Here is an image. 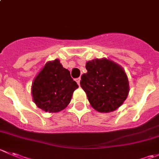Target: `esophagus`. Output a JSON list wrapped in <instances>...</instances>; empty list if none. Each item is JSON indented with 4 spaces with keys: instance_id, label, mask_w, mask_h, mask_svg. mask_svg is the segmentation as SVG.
<instances>
[{
    "instance_id": "1",
    "label": "esophagus",
    "mask_w": 159,
    "mask_h": 159,
    "mask_svg": "<svg viewBox=\"0 0 159 159\" xmlns=\"http://www.w3.org/2000/svg\"><path fill=\"white\" fill-rule=\"evenodd\" d=\"M75 81H76V82L78 83V85H80V81H81V78H76V79H75Z\"/></svg>"
}]
</instances>
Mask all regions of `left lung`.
I'll return each instance as SVG.
<instances>
[{"label": "left lung", "mask_w": 159, "mask_h": 159, "mask_svg": "<svg viewBox=\"0 0 159 159\" xmlns=\"http://www.w3.org/2000/svg\"><path fill=\"white\" fill-rule=\"evenodd\" d=\"M87 73L81 75V87L91 106L99 112H110L124 103L130 91L125 70L106 58L86 63Z\"/></svg>", "instance_id": "8db88e82"}]
</instances>
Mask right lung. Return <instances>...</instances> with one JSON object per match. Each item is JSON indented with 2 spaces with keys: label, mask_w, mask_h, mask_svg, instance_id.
Returning <instances> with one entry per match:
<instances>
[{
  "label": "right lung",
  "mask_w": 159,
  "mask_h": 159,
  "mask_svg": "<svg viewBox=\"0 0 159 159\" xmlns=\"http://www.w3.org/2000/svg\"><path fill=\"white\" fill-rule=\"evenodd\" d=\"M78 88L70 71L56 59L46 63L34 78L31 89L32 100L45 112H58L68 106Z\"/></svg>",
  "instance_id": "add662e5"
}]
</instances>
